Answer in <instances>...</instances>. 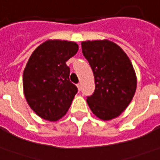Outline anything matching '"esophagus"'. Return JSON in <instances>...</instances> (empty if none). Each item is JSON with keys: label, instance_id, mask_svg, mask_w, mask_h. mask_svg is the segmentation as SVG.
Here are the masks:
<instances>
[{"label": "esophagus", "instance_id": "1", "mask_svg": "<svg viewBox=\"0 0 160 160\" xmlns=\"http://www.w3.org/2000/svg\"><path fill=\"white\" fill-rule=\"evenodd\" d=\"M77 86H78V90H79V91H81V89H82V86H81V83H80V82H78V84H77Z\"/></svg>", "mask_w": 160, "mask_h": 160}]
</instances>
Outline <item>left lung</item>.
Wrapping results in <instances>:
<instances>
[{
	"mask_svg": "<svg viewBox=\"0 0 160 160\" xmlns=\"http://www.w3.org/2000/svg\"><path fill=\"white\" fill-rule=\"evenodd\" d=\"M81 44L95 78V91L87 97V103L99 118H115L126 109L136 91L132 64L124 50L111 41H87Z\"/></svg>",
	"mask_w": 160,
	"mask_h": 160,
	"instance_id": "1",
	"label": "left lung"
}]
</instances>
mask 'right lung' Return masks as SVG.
<instances>
[{
	"label": "right lung",
	"instance_id": "right-lung-1",
	"mask_svg": "<svg viewBox=\"0 0 160 160\" xmlns=\"http://www.w3.org/2000/svg\"><path fill=\"white\" fill-rule=\"evenodd\" d=\"M73 42L49 40L36 48L23 71V91L28 105L42 118L57 121L69 110L78 87L69 81L66 62L75 56Z\"/></svg>",
	"mask_w": 160,
	"mask_h": 160
}]
</instances>
